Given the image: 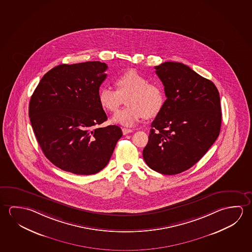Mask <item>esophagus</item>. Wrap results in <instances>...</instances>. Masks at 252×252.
Segmentation results:
<instances>
[{
	"label": "esophagus",
	"mask_w": 252,
	"mask_h": 252,
	"mask_svg": "<svg viewBox=\"0 0 252 252\" xmlns=\"http://www.w3.org/2000/svg\"><path fill=\"white\" fill-rule=\"evenodd\" d=\"M122 132H123V134H127V133H130V132H132V129H129V128H122Z\"/></svg>",
	"instance_id": "obj_1"
}]
</instances>
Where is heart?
Segmentation results:
<instances>
[{
  "instance_id": "obj_1",
  "label": "heart",
  "mask_w": 252,
  "mask_h": 252,
  "mask_svg": "<svg viewBox=\"0 0 252 252\" xmlns=\"http://www.w3.org/2000/svg\"><path fill=\"white\" fill-rule=\"evenodd\" d=\"M117 90L101 87L97 97L100 105L106 112H115L126 97L128 106L116 112L112 122L125 126H132L145 117L154 118L164 105L165 95L161 87L149 83L144 75L134 69L126 71L114 81Z\"/></svg>"
}]
</instances>
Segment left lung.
<instances>
[{"label":"left lung","instance_id":"obj_1","mask_svg":"<svg viewBox=\"0 0 252 252\" xmlns=\"http://www.w3.org/2000/svg\"><path fill=\"white\" fill-rule=\"evenodd\" d=\"M155 68L167 99L142 155L150 169L176 175L197 163L218 138L220 99L213 82L183 63L167 62Z\"/></svg>","mask_w":252,"mask_h":252}]
</instances>
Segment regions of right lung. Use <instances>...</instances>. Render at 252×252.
<instances>
[{
	"mask_svg": "<svg viewBox=\"0 0 252 252\" xmlns=\"http://www.w3.org/2000/svg\"><path fill=\"white\" fill-rule=\"evenodd\" d=\"M107 65L62 64L48 71L31 97L29 117L46 158L76 175L97 173L107 165L122 131L97 127L107 120L98 102Z\"/></svg>",
	"mask_w": 252,
	"mask_h": 252,
	"instance_id": "1",
	"label": "right lung"
}]
</instances>
